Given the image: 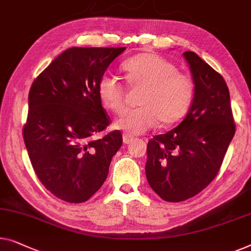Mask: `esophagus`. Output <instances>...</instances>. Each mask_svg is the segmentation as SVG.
I'll return each instance as SVG.
<instances>
[{"label":"esophagus","mask_w":251,"mask_h":251,"mask_svg":"<svg viewBox=\"0 0 251 251\" xmlns=\"http://www.w3.org/2000/svg\"><path fill=\"white\" fill-rule=\"evenodd\" d=\"M122 138H123V143H125L126 145H128L133 141V137L130 136V134H128V133H123Z\"/></svg>","instance_id":"34e87169"}]
</instances>
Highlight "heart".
Wrapping results in <instances>:
<instances>
[{
	"mask_svg": "<svg viewBox=\"0 0 251 251\" xmlns=\"http://www.w3.org/2000/svg\"><path fill=\"white\" fill-rule=\"evenodd\" d=\"M121 69L129 85L143 86V89L138 99L140 106L115 120V129L140 134L158 120L162 125H171L186 115L194 99V83L168 60L154 53H140L125 61ZM97 95L108 111L122 110L125 92L117 79L103 75L97 83Z\"/></svg>",
	"mask_w": 251,
	"mask_h": 251,
	"instance_id": "obj_1",
	"label": "heart"
}]
</instances>
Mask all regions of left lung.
<instances>
[{"instance_id": "obj_1", "label": "left lung", "mask_w": 251, "mask_h": 251, "mask_svg": "<svg viewBox=\"0 0 251 251\" xmlns=\"http://www.w3.org/2000/svg\"><path fill=\"white\" fill-rule=\"evenodd\" d=\"M194 99L176 128L148 141L146 176L163 201L179 202L199 194L222 165L235 132L230 93L222 75L194 52H184Z\"/></svg>"}]
</instances>
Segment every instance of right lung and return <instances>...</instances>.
<instances>
[{"label":"right lung","mask_w":251,"mask_h":251,"mask_svg":"<svg viewBox=\"0 0 251 251\" xmlns=\"http://www.w3.org/2000/svg\"><path fill=\"white\" fill-rule=\"evenodd\" d=\"M126 47H71L52 61L28 96L24 140L36 176L68 202H83L103 186L112 157L122 145L110 125L97 83Z\"/></svg>","instance_id":"add662e5"}]
</instances>
